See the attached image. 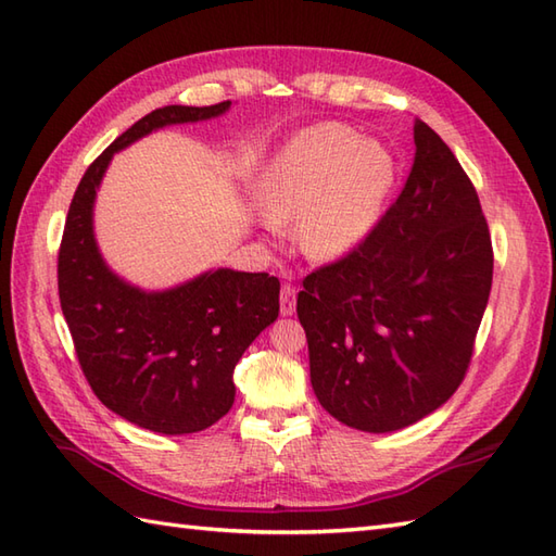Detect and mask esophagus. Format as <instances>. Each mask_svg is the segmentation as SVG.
<instances>
[{"label": "esophagus", "instance_id": "1", "mask_svg": "<svg viewBox=\"0 0 556 556\" xmlns=\"http://www.w3.org/2000/svg\"><path fill=\"white\" fill-rule=\"evenodd\" d=\"M294 306H298V290H294L292 286H282V290H280V314L292 316Z\"/></svg>", "mask_w": 556, "mask_h": 556}]
</instances>
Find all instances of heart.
Here are the masks:
<instances>
[{"label": "heart", "instance_id": "1", "mask_svg": "<svg viewBox=\"0 0 556 556\" xmlns=\"http://www.w3.org/2000/svg\"><path fill=\"white\" fill-rule=\"evenodd\" d=\"M394 185L386 147L326 123L300 132L268 166L262 190L270 226L298 224L302 252L328 262L356 250L378 224Z\"/></svg>", "mask_w": 556, "mask_h": 556}]
</instances>
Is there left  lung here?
Returning <instances> with one entry per match:
<instances>
[{
    "instance_id": "obj_1",
    "label": "left lung",
    "mask_w": 556,
    "mask_h": 556,
    "mask_svg": "<svg viewBox=\"0 0 556 556\" xmlns=\"http://www.w3.org/2000/svg\"><path fill=\"white\" fill-rule=\"evenodd\" d=\"M414 166L352 254L304 278L298 316L312 388L340 424L392 433L459 388L492 288V242L471 180L414 121Z\"/></svg>"
}]
</instances>
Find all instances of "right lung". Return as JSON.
I'll use <instances>...</instances> for the list:
<instances>
[{
  "label": "right lung",
  "mask_w": 556,
  "mask_h": 556,
  "mask_svg": "<svg viewBox=\"0 0 556 556\" xmlns=\"http://www.w3.org/2000/svg\"><path fill=\"white\" fill-rule=\"evenodd\" d=\"M214 106H164L109 144L85 170L59 250V300L97 397L126 421L164 435L214 426L236 402L232 371L278 318L280 282L268 274L208 268L174 288L144 290L104 262L94 202L116 152L178 123L224 116Z\"/></svg>",
  "instance_id": "obj_1"
}]
</instances>
